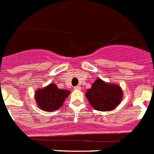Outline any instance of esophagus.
<instances>
[{"instance_id": "34e87169", "label": "esophagus", "mask_w": 154, "mask_h": 154, "mask_svg": "<svg viewBox=\"0 0 154 154\" xmlns=\"http://www.w3.org/2000/svg\"><path fill=\"white\" fill-rule=\"evenodd\" d=\"M81 88V86H80V85H77V86H75V87H74L75 90H80Z\"/></svg>"}]
</instances>
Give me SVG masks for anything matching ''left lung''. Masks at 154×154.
I'll return each instance as SVG.
<instances>
[{
	"mask_svg": "<svg viewBox=\"0 0 154 154\" xmlns=\"http://www.w3.org/2000/svg\"><path fill=\"white\" fill-rule=\"evenodd\" d=\"M85 96L94 109L109 111L121 103L123 91L119 85L97 79L91 85V88L88 89Z\"/></svg>",
	"mask_w": 154,
	"mask_h": 154,
	"instance_id": "8db88e82",
	"label": "left lung"
}]
</instances>
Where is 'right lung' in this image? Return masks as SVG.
Masks as SVG:
<instances>
[{
    "mask_svg": "<svg viewBox=\"0 0 154 154\" xmlns=\"http://www.w3.org/2000/svg\"><path fill=\"white\" fill-rule=\"evenodd\" d=\"M70 91L59 89L57 85L51 83L44 88L37 89L35 92V100L37 106L46 112L57 110L66 100Z\"/></svg>",
    "mask_w": 154,
    "mask_h": 154,
    "instance_id": "1",
    "label": "right lung"
}]
</instances>
